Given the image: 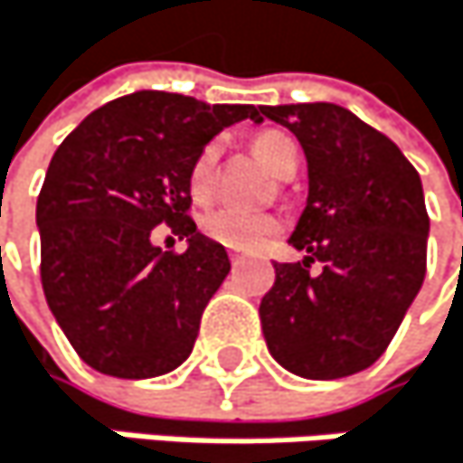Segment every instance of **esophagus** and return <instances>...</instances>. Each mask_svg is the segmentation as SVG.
<instances>
[{
	"instance_id": "34e87169",
	"label": "esophagus",
	"mask_w": 463,
	"mask_h": 463,
	"mask_svg": "<svg viewBox=\"0 0 463 463\" xmlns=\"http://www.w3.org/2000/svg\"><path fill=\"white\" fill-rule=\"evenodd\" d=\"M241 260H244V252H239V250H230V263L239 266Z\"/></svg>"
}]
</instances>
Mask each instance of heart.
I'll return each instance as SVG.
<instances>
[{
	"label": "heart",
	"instance_id": "heart-1",
	"mask_svg": "<svg viewBox=\"0 0 463 463\" xmlns=\"http://www.w3.org/2000/svg\"><path fill=\"white\" fill-rule=\"evenodd\" d=\"M252 150L274 175H285L288 167L299 164L296 142L282 131H260L252 139ZM216 161H219V147L211 142L200 150V156L192 164L189 186H192L194 200H200V203L208 200L213 192ZM279 227H282L279 216H274L269 211H244V208L224 205V208H213L203 216V233L230 250H258L271 236L279 233Z\"/></svg>",
	"mask_w": 463,
	"mask_h": 463
}]
</instances>
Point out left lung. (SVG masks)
<instances>
[{
	"mask_svg": "<svg viewBox=\"0 0 463 463\" xmlns=\"http://www.w3.org/2000/svg\"><path fill=\"white\" fill-rule=\"evenodd\" d=\"M260 112L307 156V203L288 239L305 260L274 263L260 302L266 345L302 379L359 373L384 354L425 277L420 175L392 139L337 104ZM316 260L321 275L309 274Z\"/></svg>",
	"mask_w": 463,
	"mask_h": 463,
	"instance_id": "obj_1",
	"label": "left lung"
}]
</instances>
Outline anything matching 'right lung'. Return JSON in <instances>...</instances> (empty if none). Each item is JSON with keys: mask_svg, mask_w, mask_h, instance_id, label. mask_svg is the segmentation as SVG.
Instances as JSON below:
<instances>
[{"mask_svg": "<svg viewBox=\"0 0 463 463\" xmlns=\"http://www.w3.org/2000/svg\"><path fill=\"white\" fill-rule=\"evenodd\" d=\"M241 120L263 118L252 104L139 90L87 115L57 147L35 211L41 279L92 371L153 379L192 354L230 258L186 216L189 173L200 150ZM158 223L187 239L186 253L152 244Z\"/></svg>", "mask_w": 463, "mask_h": 463, "instance_id": "right-lung-1", "label": "right lung"}]
</instances>
